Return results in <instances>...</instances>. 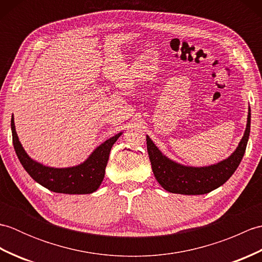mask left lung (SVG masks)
Returning a JSON list of instances; mask_svg holds the SVG:
<instances>
[{
	"instance_id": "left-lung-1",
	"label": "left lung",
	"mask_w": 262,
	"mask_h": 262,
	"mask_svg": "<svg viewBox=\"0 0 262 262\" xmlns=\"http://www.w3.org/2000/svg\"><path fill=\"white\" fill-rule=\"evenodd\" d=\"M250 111L249 108L246 132L235 151L230 158L209 166L194 168L177 163L161 153L151 138L146 136L147 153L155 179L166 191L181 194L208 193L224 185L237 169L246 152L251 125Z\"/></svg>"
}]
</instances>
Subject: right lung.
I'll use <instances>...</instances> for the list:
<instances>
[{
  "mask_svg": "<svg viewBox=\"0 0 262 262\" xmlns=\"http://www.w3.org/2000/svg\"><path fill=\"white\" fill-rule=\"evenodd\" d=\"M11 130L16 157L32 179L51 191L69 194L92 193L97 190L104 178L111 147L121 135L119 133L102 143L83 163L72 168L57 169L42 165L29 158L16 135L13 116L11 118Z\"/></svg>",
  "mask_w": 262,
  "mask_h": 262,
  "instance_id": "obj_1",
  "label": "right lung"
}]
</instances>
